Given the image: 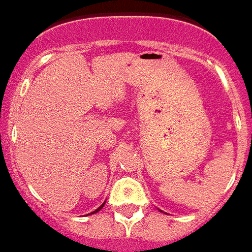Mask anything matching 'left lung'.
<instances>
[{"instance_id":"left-lung-1","label":"left lung","mask_w":252,"mask_h":252,"mask_svg":"<svg viewBox=\"0 0 252 252\" xmlns=\"http://www.w3.org/2000/svg\"><path fill=\"white\" fill-rule=\"evenodd\" d=\"M160 212H162V211H160Z\"/></svg>"}]
</instances>
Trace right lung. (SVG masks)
Returning <instances> with one entry per match:
<instances>
[{
	"mask_svg": "<svg viewBox=\"0 0 252 252\" xmlns=\"http://www.w3.org/2000/svg\"><path fill=\"white\" fill-rule=\"evenodd\" d=\"M104 204H105V202H104V203H102V204H101V206H100V207H98V208H97V209H94V212H91V213H88V215H94V213H97V212H98V211H100V209H101V208H102V207H104Z\"/></svg>",
	"mask_w": 252,
	"mask_h": 252,
	"instance_id": "obj_1",
	"label": "right lung"
}]
</instances>
